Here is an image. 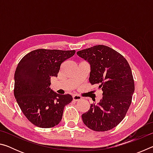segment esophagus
<instances>
[{"instance_id":"obj_1","label":"esophagus","mask_w":153,"mask_h":153,"mask_svg":"<svg viewBox=\"0 0 153 153\" xmlns=\"http://www.w3.org/2000/svg\"><path fill=\"white\" fill-rule=\"evenodd\" d=\"M82 99V97L79 95H74L73 96V100H75V101H78V100H80Z\"/></svg>"}]
</instances>
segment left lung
Segmentation results:
<instances>
[{
	"label": "left lung",
	"mask_w": 153,
	"mask_h": 153,
	"mask_svg": "<svg viewBox=\"0 0 153 153\" xmlns=\"http://www.w3.org/2000/svg\"><path fill=\"white\" fill-rule=\"evenodd\" d=\"M90 65L89 81L98 84L102 98L97 105L82 114L83 122L97 131L117 126L125 117L134 92V81L130 66L123 56L113 48L97 45L77 52Z\"/></svg>",
	"instance_id": "8db88e82"
}]
</instances>
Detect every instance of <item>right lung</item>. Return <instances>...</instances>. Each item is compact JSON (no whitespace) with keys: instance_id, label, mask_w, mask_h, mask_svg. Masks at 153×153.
I'll return each instance as SVG.
<instances>
[{"instance_id":"obj_1","label":"right lung","mask_w":153,"mask_h":153,"mask_svg":"<svg viewBox=\"0 0 153 153\" xmlns=\"http://www.w3.org/2000/svg\"><path fill=\"white\" fill-rule=\"evenodd\" d=\"M76 51L37 49L25 55L15 73L14 96L31 123L50 128L60 123L70 94H59L51 89V77H57L61 63Z\"/></svg>"}]
</instances>
